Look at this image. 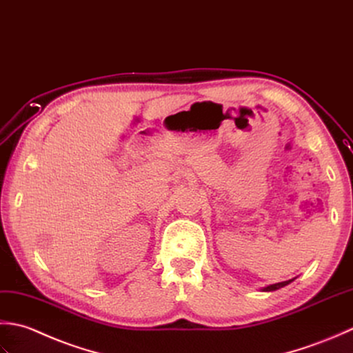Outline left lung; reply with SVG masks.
<instances>
[{"label": "left lung", "mask_w": 353, "mask_h": 353, "mask_svg": "<svg viewBox=\"0 0 353 353\" xmlns=\"http://www.w3.org/2000/svg\"><path fill=\"white\" fill-rule=\"evenodd\" d=\"M294 280V279H292ZM292 280H286V282H280V283H274V285H270V286H265L263 291H276V290H280V288H283L286 285H290Z\"/></svg>", "instance_id": "obj_1"}]
</instances>
